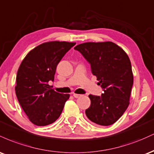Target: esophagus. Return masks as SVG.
Returning a JSON list of instances; mask_svg holds the SVG:
<instances>
[{"instance_id": "obj_1", "label": "esophagus", "mask_w": 154, "mask_h": 154, "mask_svg": "<svg viewBox=\"0 0 154 154\" xmlns=\"http://www.w3.org/2000/svg\"><path fill=\"white\" fill-rule=\"evenodd\" d=\"M73 96L75 97V98H79V97L82 96V95H80V94H77V93H73Z\"/></svg>"}]
</instances>
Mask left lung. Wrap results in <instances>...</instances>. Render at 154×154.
Returning <instances> with one entry per match:
<instances>
[{"label": "left lung", "instance_id": "left-lung-1", "mask_svg": "<svg viewBox=\"0 0 154 154\" xmlns=\"http://www.w3.org/2000/svg\"><path fill=\"white\" fill-rule=\"evenodd\" d=\"M75 49L91 63L92 73L103 91L100 96L89 95L91 103L86 116L98 125H113L130 104L133 74L128 54L112 42H88Z\"/></svg>", "mask_w": 154, "mask_h": 154}]
</instances>
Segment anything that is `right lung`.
I'll return each mask as SVG.
<instances>
[{
	"label": "right lung",
	"instance_id": "obj_1",
	"mask_svg": "<svg viewBox=\"0 0 154 154\" xmlns=\"http://www.w3.org/2000/svg\"><path fill=\"white\" fill-rule=\"evenodd\" d=\"M75 43L51 41L29 51L17 72L16 95L29 121L37 126L54 123L61 115L69 94L52 89L56 66Z\"/></svg>",
	"mask_w": 154,
	"mask_h": 154
}]
</instances>
